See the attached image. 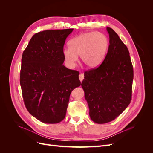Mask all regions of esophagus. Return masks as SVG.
I'll return each mask as SVG.
<instances>
[{"label": "esophagus", "instance_id": "esophagus-1", "mask_svg": "<svg viewBox=\"0 0 153 153\" xmlns=\"http://www.w3.org/2000/svg\"><path fill=\"white\" fill-rule=\"evenodd\" d=\"M84 75L83 73H80L79 75V79H80V82H82L83 80H84Z\"/></svg>", "mask_w": 153, "mask_h": 153}]
</instances>
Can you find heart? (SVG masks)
Masks as SVG:
<instances>
[{
    "label": "heart",
    "instance_id": "obj_1",
    "mask_svg": "<svg viewBox=\"0 0 153 153\" xmlns=\"http://www.w3.org/2000/svg\"><path fill=\"white\" fill-rule=\"evenodd\" d=\"M69 48L62 53L66 62L73 65L80 55L82 62L88 68H95L102 63L108 49L109 41L101 32H85L74 37L69 41Z\"/></svg>",
    "mask_w": 153,
    "mask_h": 153
}]
</instances>
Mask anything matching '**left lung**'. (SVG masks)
<instances>
[{
	"label": "left lung",
	"mask_w": 153,
	"mask_h": 153,
	"mask_svg": "<svg viewBox=\"0 0 153 153\" xmlns=\"http://www.w3.org/2000/svg\"><path fill=\"white\" fill-rule=\"evenodd\" d=\"M108 52L101 65L84 73L82 82L91 120L105 124L114 120L131 102L133 69L128 49L112 29Z\"/></svg>",
	"instance_id": "8db88e82"
}]
</instances>
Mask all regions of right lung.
Wrapping results in <instances>:
<instances>
[{"mask_svg":"<svg viewBox=\"0 0 153 153\" xmlns=\"http://www.w3.org/2000/svg\"><path fill=\"white\" fill-rule=\"evenodd\" d=\"M73 29L47 30L32 37L22 54L20 82L25 107L39 121L59 123L66 116L79 72L63 65V47Z\"/></svg>","mask_w":153,"mask_h":153,"instance_id":"add662e5","label":"right lung"}]
</instances>
